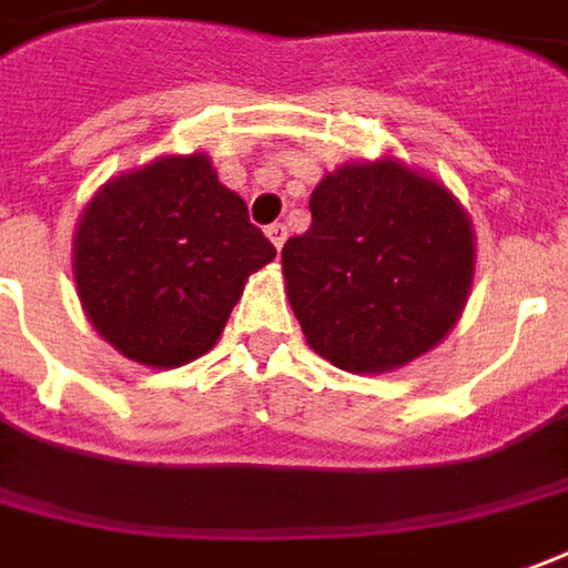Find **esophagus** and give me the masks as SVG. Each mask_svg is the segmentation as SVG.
Here are the masks:
<instances>
[{
  "instance_id": "obj_1",
  "label": "esophagus",
  "mask_w": 568,
  "mask_h": 568,
  "mask_svg": "<svg viewBox=\"0 0 568 568\" xmlns=\"http://www.w3.org/2000/svg\"><path fill=\"white\" fill-rule=\"evenodd\" d=\"M267 239L276 245V248H283L285 245V226L283 223H273V226H267Z\"/></svg>"
}]
</instances>
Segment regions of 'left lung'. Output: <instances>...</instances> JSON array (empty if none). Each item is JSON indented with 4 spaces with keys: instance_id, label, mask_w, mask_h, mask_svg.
I'll list each match as a JSON object with an SVG mask.
<instances>
[{
    "instance_id": "left-lung-1",
    "label": "left lung",
    "mask_w": 568,
    "mask_h": 568,
    "mask_svg": "<svg viewBox=\"0 0 568 568\" xmlns=\"http://www.w3.org/2000/svg\"><path fill=\"white\" fill-rule=\"evenodd\" d=\"M311 217L283 276L320 357L373 376L445 342L473 292L476 233L442 180L388 154L348 161L316 183Z\"/></svg>"
}]
</instances>
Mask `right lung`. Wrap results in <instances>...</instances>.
Returning a JSON list of instances; mask_svg holds the SVG:
<instances>
[{"mask_svg": "<svg viewBox=\"0 0 568 568\" xmlns=\"http://www.w3.org/2000/svg\"><path fill=\"white\" fill-rule=\"evenodd\" d=\"M276 257L204 152L161 154L95 189L77 220L73 283L126 361L192 364L220 342L248 276Z\"/></svg>", "mask_w": 568, "mask_h": 568, "instance_id": "add662e5", "label": "right lung"}]
</instances>
